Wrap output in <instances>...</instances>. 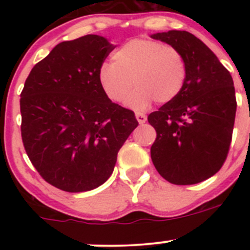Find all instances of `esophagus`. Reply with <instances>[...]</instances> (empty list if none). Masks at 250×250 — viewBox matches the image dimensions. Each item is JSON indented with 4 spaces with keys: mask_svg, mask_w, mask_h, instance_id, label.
Listing matches in <instances>:
<instances>
[{
    "mask_svg": "<svg viewBox=\"0 0 250 250\" xmlns=\"http://www.w3.org/2000/svg\"><path fill=\"white\" fill-rule=\"evenodd\" d=\"M135 117H137L138 122H139L140 125H144V123L146 122V116L144 115V113H141V112H135Z\"/></svg>",
    "mask_w": 250,
    "mask_h": 250,
    "instance_id": "esophagus-1",
    "label": "esophagus"
}]
</instances>
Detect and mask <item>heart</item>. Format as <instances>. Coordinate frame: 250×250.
I'll return each mask as SVG.
<instances>
[{
  "mask_svg": "<svg viewBox=\"0 0 250 250\" xmlns=\"http://www.w3.org/2000/svg\"><path fill=\"white\" fill-rule=\"evenodd\" d=\"M113 62H105L98 72L100 87L111 102L128 98L132 109L144 110L153 102L168 104L183 92L188 80V64L179 49L161 41L134 39L112 54Z\"/></svg>",
  "mask_w": 250,
  "mask_h": 250,
  "instance_id": "obj_1",
  "label": "heart"
}]
</instances>
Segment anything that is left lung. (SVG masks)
<instances>
[{"label": "left lung", "instance_id": "8db88e82", "mask_svg": "<svg viewBox=\"0 0 250 250\" xmlns=\"http://www.w3.org/2000/svg\"><path fill=\"white\" fill-rule=\"evenodd\" d=\"M151 37L180 50L188 64L181 94L147 117L157 134L151 146L153 166L175 185L201 183L220 170L230 150L237 107L232 77L190 32Z\"/></svg>", "mask_w": 250, "mask_h": 250}]
</instances>
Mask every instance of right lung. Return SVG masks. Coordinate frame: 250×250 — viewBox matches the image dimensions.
Here are the masks:
<instances>
[{"label":"right lung","mask_w":250,"mask_h":250,"mask_svg":"<svg viewBox=\"0 0 250 250\" xmlns=\"http://www.w3.org/2000/svg\"><path fill=\"white\" fill-rule=\"evenodd\" d=\"M113 48L98 35L62 42L32 67L20 94L25 151L40 175L66 192L103 185L138 125L98 80Z\"/></svg>","instance_id":"add662e5"}]
</instances>
